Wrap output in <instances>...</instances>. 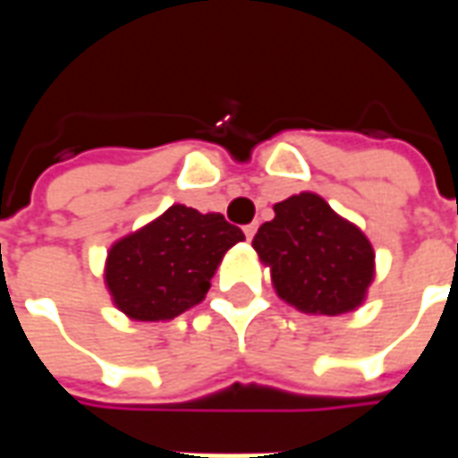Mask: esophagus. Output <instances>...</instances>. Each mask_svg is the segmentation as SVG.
<instances>
[{
    "label": "esophagus",
    "mask_w": 458,
    "mask_h": 458,
    "mask_svg": "<svg viewBox=\"0 0 458 458\" xmlns=\"http://www.w3.org/2000/svg\"><path fill=\"white\" fill-rule=\"evenodd\" d=\"M245 238L248 240H252V235H255V233H258V223H250V225H245Z\"/></svg>",
    "instance_id": "1"
}]
</instances>
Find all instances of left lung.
<instances>
[{"label":"left lung","mask_w":458,"mask_h":458,"mask_svg":"<svg viewBox=\"0 0 458 458\" xmlns=\"http://www.w3.org/2000/svg\"><path fill=\"white\" fill-rule=\"evenodd\" d=\"M252 248L272 269L279 297L307 314L353 311L373 282V245L317 193L277 203Z\"/></svg>","instance_id":"8db88e82"}]
</instances>
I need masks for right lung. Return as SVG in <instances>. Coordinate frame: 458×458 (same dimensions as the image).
Wrapping results in <instances>:
<instances>
[{
	"label": "right lung",
	"mask_w": 458,
	"mask_h": 458,
	"mask_svg": "<svg viewBox=\"0 0 458 458\" xmlns=\"http://www.w3.org/2000/svg\"><path fill=\"white\" fill-rule=\"evenodd\" d=\"M240 240H245L242 230L220 213L203 216L171 206L154 223L114 242L105 282L130 318H174L206 297L218 262Z\"/></svg>",
	"instance_id": "obj_1"
}]
</instances>
